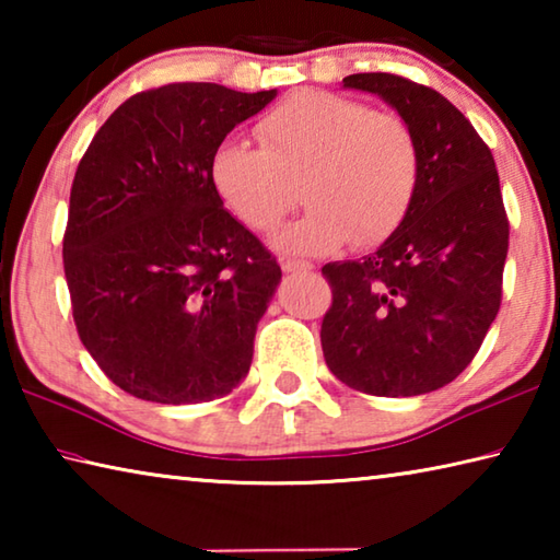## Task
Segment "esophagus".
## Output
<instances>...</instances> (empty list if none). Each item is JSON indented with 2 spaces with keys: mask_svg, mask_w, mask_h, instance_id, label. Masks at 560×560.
<instances>
[{
  "mask_svg": "<svg viewBox=\"0 0 560 560\" xmlns=\"http://www.w3.org/2000/svg\"><path fill=\"white\" fill-rule=\"evenodd\" d=\"M281 269H283V273H303V271L314 269V264L301 261V259H283Z\"/></svg>",
  "mask_w": 560,
  "mask_h": 560,
  "instance_id": "34e87169",
  "label": "esophagus"
}]
</instances>
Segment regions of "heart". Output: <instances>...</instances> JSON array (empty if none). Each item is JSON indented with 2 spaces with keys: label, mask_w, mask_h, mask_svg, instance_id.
Here are the masks:
<instances>
[{
  "label": "heart",
  "mask_w": 560,
  "mask_h": 560,
  "mask_svg": "<svg viewBox=\"0 0 560 560\" xmlns=\"http://www.w3.org/2000/svg\"><path fill=\"white\" fill-rule=\"evenodd\" d=\"M261 148L224 140L212 183L224 205L257 232L287 214L301 179L308 212L273 236L287 254H326L346 240L371 246L390 236L420 187V145L395 113L326 91H299L257 122Z\"/></svg>",
  "instance_id": "heart-1"
}]
</instances>
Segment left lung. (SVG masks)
Returning <instances> with one entry per match:
<instances>
[{"label": "left lung", "instance_id": "8db88e82", "mask_svg": "<svg viewBox=\"0 0 560 560\" xmlns=\"http://www.w3.org/2000/svg\"><path fill=\"white\" fill-rule=\"evenodd\" d=\"M343 86L383 98L412 128L420 187L375 252L324 267L334 303L320 346L353 390L424 395L471 363L499 314L509 220L497 165L442 93L393 73H353Z\"/></svg>", "mask_w": 560, "mask_h": 560}]
</instances>
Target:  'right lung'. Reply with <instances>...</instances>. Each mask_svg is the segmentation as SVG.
Masks as SVG:
<instances>
[{"instance_id": "obj_1", "label": "right lung", "mask_w": 560, "mask_h": 560, "mask_svg": "<svg viewBox=\"0 0 560 560\" xmlns=\"http://www.w3.org/2000/svg\"><path fill=\"white\" fill-rule=\"evenodd\" d=\"M277 98L167 83L128 98L75 170L63 271L81 343L120 390L210 402L249 373L281 267L224 210L212 158Z\"/></svg>"}]
</instances>
